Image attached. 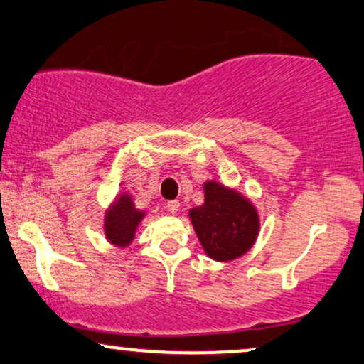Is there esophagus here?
I'll list each match as a JSON object with an SVG mask.
<instances>
[{
  "mask_svg": "<svg viewBox=\"0 0 364 364\" xmlns=\"http://www.w3.org/2000/svg\"><path fill=\"white\" fill-rule=\"evenodd\" d=\"M167 209L170 214H177L178 209H181V203H178V200H168Z\"/></svg>",
  "mask_w": 364,
  "mask_h": 364,
  "instance_id": "34e87169",
  "label": "esophagus"
}]
</instances>
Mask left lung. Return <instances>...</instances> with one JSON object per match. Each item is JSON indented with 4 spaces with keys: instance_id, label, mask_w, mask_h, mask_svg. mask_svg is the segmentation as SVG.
I'll use <instances>...</instances> for the list:
<instances>
[{
    "instance_id": "1",
    "label": "left lung",
    "mask_w": 364,
    "mask_h": 364,
    "mask_svg": "<svg viewBox=\"0 0 364 364\" xmlns=\"http://www.w3.org/2000/svg\"><path fill=\"white\" fill-rule=\"evenodd\" d=\"M205 203L191 209V221L200 245L218 262L246 253L258 236V214L243 196L218 182L204 186Z\"/></svg>"
}]
</instances>
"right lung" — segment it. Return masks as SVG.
Returning a JSON list of instances; mask_svg holds the SVG:
<instances>
[{
  "label": "right lung",
  "mask_w": 364,
  "mask_h": 364,
  "mask_svg": "<svg viewBox=\"0 0 364 364\" xmlns=\"http://www.w3.org/2000/svg\"><path fill=\"white\" fill-rule=\"evenodd\" d=\"M145 214L133 208L132 197L121 196L106 214V237L116 246H128L134 237V230Z\"/></svg>",
  "instance_id": "add662e5"
}]
</instances>
